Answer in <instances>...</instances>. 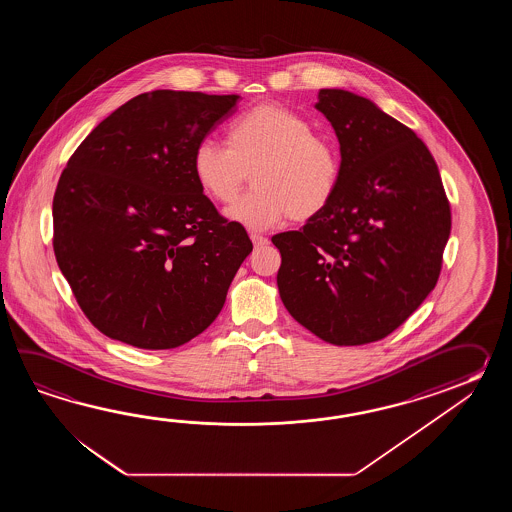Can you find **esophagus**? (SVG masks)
<instances>
[{
    "mask_svg": "<svg viewBox=\"0 0 512 512\" xmlns=\"http://www.w3.org/2000/svg\"><path fill=\"white\" fill-rule=\"evenodd\" d=\"M251 240L252 243H254V247H265V245H269V240H267L265 236H261V234H256V232H252Z\"/></svg>",
    "mask_w": 512,
    "mask_h": 512,
    "instance_id": "1",
    "label": "esophagus"
}]
</instances>
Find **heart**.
<instances>
[{"instance_id": "1", "label": "heart", "mask_w": 512, "mask_h": 512, "mask_svg": "<svg viewBox=\"0 0 512 512\" xmlns=\"http://www.w3.org/2000/svg\"><path fill=\"white\" fill-rule=\"evenodd\" d=\"M192 172L205 196L230 203L252 172V188L225 216L251 230L322 214L337 194L342 159L337 144L282 104H260L227 128V146L203 139L192 152Z\"/></svg>"}]
</instances>
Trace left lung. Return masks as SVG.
Masks as SVG:
<instances>
[{
  "mask_svg": "<svg viewBox=\"0 0 512 512\" xmlns=\"http://www.w3.org/2000/svg\"><path fill=\"white\" fill-rule=\"evenodd\" d=\"M340 144L342 175L329 207L276 234L278 291L298 324L335 346L388 337L434 289L450 207L432 153L370 98L320 89Z\"/></svg>",
  "mask_w": 512,
  "mask_h": 512,
  "instance_id": "1",
  "label": "left lung"
}]
</instances>
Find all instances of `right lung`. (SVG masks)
<instances>
[{
	"instance_id": "1",
	"label": "right lung",
	"mask_w": 512,
	"mask_h": 512,
	"mask_svg": "<svg viewBox=\"0 0 512 512\" xmlns=\"http://www.w3.org/2000/svg\"><path fill=\"white\" fill-rule=\"evenodd\" d=\"M238 95L157 89L102 120L53 199L56 261L100 333L172 349L223 309L252 243L197 186L192 152Z\"/></svg>"
}]
</instances>
